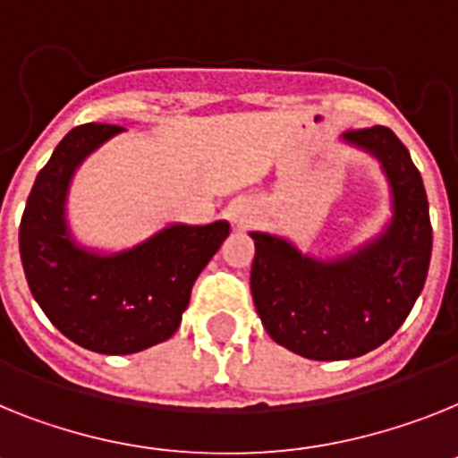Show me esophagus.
<instances>
[{"instance_id": "obj_1", "label": "esophagus", "mask_w": 458, "mask_h": 458, "mask_svg": "<svg viewBox=\"0 0 458 458\" xmlns=\"http://www.w3.org/2000/svg\"><path fill=\"white\" fill-rule=\"evenodd\" d=\"M228 214L237 228H247V225H251V223L256 221V216H259V207H256V202H253V199L237 198L230 202Z\"/></svg>"}]
</instances>
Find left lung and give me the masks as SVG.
I'll use <instances>...</instances> for the list:
<instances>
[{
  "mask_svg": "<svg viewBox=\"0 0 458 458\" xmlns=\"http://www.w3.org/2000/svg\"><path fill=\"white\" fill-rule=\"evenodd\" d=\"M342 144L375 157L391 216L377 235L340 256H312L288 237L249 233L256 244L251 295L267 335L312 360H347L401 328L424 288L433 230L424 182L410 151L384 125L352 130Z\"/></svg>",
  "mask_w": 458,
  "mask_h": 458,
  "instance_id": "left-lung-1",
  "label": "left lung"
}]
</instances>
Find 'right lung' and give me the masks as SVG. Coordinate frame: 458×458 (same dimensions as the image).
I'll return each mask as SVG.
<instances>
[{
	"mask_svg": "<svg viewBox=\"0 0 458 458\" xmlns=\"http://www.w3.org/2000/svg\"><path fill=\"white\" fill-rule=\"evenodd\" d=\"M125 128L88 123L55 146L21 221V260L34 301L64 337L98 353H137L170 340L191 288L230 235L228 221L170 223L121 251L74 237L67 198L76 170Z\"/></svg>",
	"mask_w": 458,
	"mask_h": 458,
	"instance_id": "1",
	"label": "right lung"
}]
</instances>
